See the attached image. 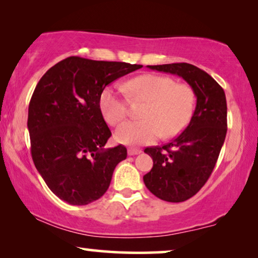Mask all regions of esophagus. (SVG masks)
Returning a JSON list of instances; mask_svg holds the SVG:
<instances>
[{"label":"esophagus","mask_w":258,"mask_h":258,"mask_svg":"<svg viewBox=\"0 0 258 258\" xmlns=\"http://www.w3.org/2000/svg\"><path fill=\"white\" fill-rule=\"evenodd\" d=\"M141 154L140 149H135V148H129L128 149V155L129 156H135V155Z\"/></svg>","instance_id":"1"}]
</instances>
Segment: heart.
<instances>
[{"label": "heart", "instance_id": "1", "mask_svg": "<svg viewBox=\"0 0 258 258\" xmlns=\"http://www.w3.org/2000/svg\"><path fill=\"white\" fill-rule=\"evenodd\" d=\"M123 89L133 100L147 101L140 121H128L115 133L117 142L126 146L153 143L163 135L170 139L178 135L194 115L195 91L188 83L175 82L169 76H137L123 84ZM101 114L110 125H117L129 114L128 102L119 90L107 87L98 100Z\"/></svg>", "mask_w": 258, "mask_h": 258}]
</instances>
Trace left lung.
Masks as SVG:
<instances>
[{
	"label": "left lung",
	"mask_w": 258,
	"mask_h": 258,
	"mask_svg": "<svg viewBox=\"0 0 258 258\" xmlns=\"http://www.w3.org/2000/svg\"><path fill=\"white\" fill-rule=\"evenodd\" d=\"M147 67L178 75L195 91V111L183 133L163 147L144 149L154 162L143 176L149 191L167 202H183L206 184L217 162L227 135L225 94L209 74L189 63Z\"/></svg>",
	"instance_id": "obj_1"
}]
</instances>
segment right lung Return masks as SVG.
<instances>
[{
	"mask_svg": "<svg viewBox=\"0 0 258 258\" xmlns=\"http://www.w3.org/2000/svg\"><path fill=\"white\" fill-rule=\"evenodd\" d=\"M140 68L70 56L35 88L28 110L31 157L48 188L67 203L86 206L103 196L126 158L122 144L104 149L111 132L98 100L108 84Z\"/></svg>",
	"mask_w": 258,
	"mask_h": 258,
	"instance_id": "1",
	"label": "right lung"
}]
</instances>
